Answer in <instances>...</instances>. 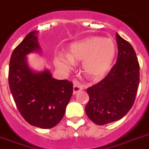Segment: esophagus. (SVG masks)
<instances>
[{
  "instance_id": "34e87169",
  "label": "esophagus",
  "mask_w": 149,
  "mask_h": 149,
  "mask_svg": "<svg viewBox=\"0 0 149 149\" xmlns=\"http://www.w3.org/2000/svg\"><path fill=\"white\" fill-rule=\"evenodd\" d=\"M83 89V86H81V84H79V82H74L73 86V92L74 94H75L77 93H79V91H81Z\"/></svg>"
}]
</instances>
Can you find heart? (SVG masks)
<instances>
[{"label": "heart", "mask_w": 149, "mask_h": 149, "mask_svg": "<svg viewBox=\"0 0 149 149\" xmlns=\"http://www.w3.org/2000/svg\"><path fill=\"white\" fill-rule=\"evenodd\" d=\"M115 52V43L111 38L90 37L70 45L68 55H56L55 65L63 72H68L74 68V62L82 61L85 74L97 79L101 78L110 68Z\"/></svg>", "instance_id": "1"}]
</instances>
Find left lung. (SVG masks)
<instances>
[{
	"label": "left lung",
	"instance_id": "8db88e82",
	"mask_svg": "<svg viewBox=\"0 0 149 149\" xmlns=\"http://www.w3.org/2000/svg\"><path fill=\"white\" fill-rule=\"evenodd\" d=\"M118 58L102 81L87 89L86 113L97 125L118 121L134 105L140 81V66L134 48L116 34Z\"/></svg>",
	"mask_w": 149,
	"mask_h": 149
}]
</instances>
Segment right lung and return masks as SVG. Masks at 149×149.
<instances>
[{
  "label": "right lung",
  "mask_w": 149,
  "mask_h": 149,
  "mask_svg": "<svg viewBox=\"0 0 149 149\" xmlns=\"http://www.w3.org/2000/svg\"><path fill=\"white\" fill-rule=\"evenodd\" d=\"M31 31L14 49L10 58L8 84L18 110L32 126L50 129L62 119L73 93V83L52 78L48 70L34 72L26 56L40 51L36 33Z\"/></svg>",
  "instance_id": "obj_1"
}]
</instances>
